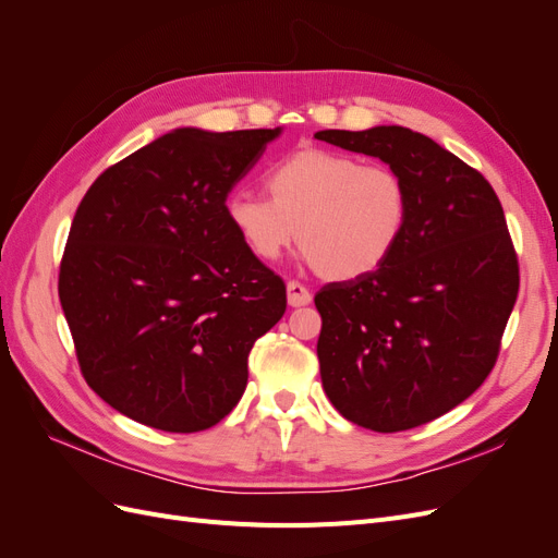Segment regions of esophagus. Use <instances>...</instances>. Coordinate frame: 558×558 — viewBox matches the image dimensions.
I'll list each match as a JSON object with an SVG mask.
<instances>
[{"mask_svg": "<svg viewBox=\"0 0 558 558\" xmlns=\"http://www.w3.org/2000/svg\"><path fill=\"white\" fill-rule=\"evenodd\" d=\"M286 291H289V305L291 307H305L312 302L310 289H307V286H302L300 281H289Z\"/></svg>", "mask_w": 558, "mask_h": 558, "instance_id": "obj_1", "label": "esophagus"}]
</instances>
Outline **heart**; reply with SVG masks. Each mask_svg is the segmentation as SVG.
<instances>
[{
	"mask_svg": "<svg viewBox=\"0 0 558 558\" xmlns=\"http://www.w3.org/2000/svg\"><path fill=\"white\" fill-rule=\"evenodd\" d=\"M265 191L267 197L238 191L226 199L234 234L263 263L277 260L298 234L300 248L326 279L373 272L408 226L410 195L396 170L324 148H300L275 162Z\"/></svg>",
	"mask_w": 558,
	"mask_h": 558,
	"instance_id": "heart-1",
	"label": "heart"
}]
</instances>
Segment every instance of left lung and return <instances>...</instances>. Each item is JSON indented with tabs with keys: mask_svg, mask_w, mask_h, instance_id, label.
<instances>
[{
	"mask_svg": "<svg viewBox=\"0 0 558 558\" xmlns=\"http://www.w3.org/2000/svg\"><path fill=\"white\" fill-rule=\"evenodd\" d=\"M316 140L391 165L410 195L396 251L314 298L326 396L377 433L447 414L492 373L519 293V260L496 191L475 167L400 125Z\"/></svg>",
	"mask_w": 558,
	"mask_h": 558,
	"instance_id": "left-lung-1",
	"label": "left lung"
}]
</instances>
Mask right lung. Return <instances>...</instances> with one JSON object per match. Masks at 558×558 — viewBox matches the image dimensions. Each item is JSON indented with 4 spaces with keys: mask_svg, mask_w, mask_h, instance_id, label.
Here are the masks:
<instances>
[{
    "mask_svg": "<svg viewBox=\"0 0 558 558\" xmlns=\"http://www.w3.org/2000/svg\"><path fill=\"white\" fill-rule=\"evenodd\" d=\"M279 132L181 128L83 195L60 305L83 379L132 421L197 433L240 402L253 342L286 312V283L244 248L226 199Z\"/></svg>",
    "mask_w": 558,
    "mask_h": 558,
    "instance_id": "1",
    "label": "right lung"
}]
</instances>
